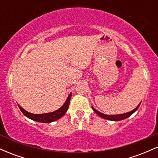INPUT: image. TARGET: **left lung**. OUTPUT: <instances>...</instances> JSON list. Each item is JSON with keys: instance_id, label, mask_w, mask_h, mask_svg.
I'll use <instances>...</instances> for the list:
<instances>
[{"instance_id": "1", "label": "left lung", "mask_w": 158, "mask_h": 158, "mask_svg": "<svg viewBox=\"0 0 158 158\" xmlns=\"http://www.w3.org/2000/svg\"><path fill=\"white\" fill-rule=\"evenodd\" d=\"M140 103H141V102H139V104L138 105V106L136 107L135 109L132 110L131 111L127 112V113H124V114H114V115H108V114H105L101 113V112H99V110L95 109L93 106H92V108H93V110H94V112H95L96 114H97L99 117H102V118H103V119H108V120H111V121H119V120H123V119L128 118V117H130L131 114H133L134 113H135L136 110L138 109L139 106H140Z\"/></svg>"}]
</instances>
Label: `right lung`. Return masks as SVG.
Instances as JSON below:
<instances>
[{"label": "right lung", "mask_w": 158, "mask_h": 158, "mask_svg": "<svg viewBox=\"0 0 158 158\" xmlns=\"http://www.w3.org/2000/svg\"><path fill=\"white\" fill-rule=\"evenodd\" d=\"M72 94L70 93L68 95V98H67L65 102L63 104V106L59 108V109L56 110H54L52 112H50V113H44V114H35L30 113V112L27 111L26 110H24L21 106H19L20 110H21V112L23 114V115L26 116L27 117H28L29 119H32V120L36 121V122L39 123H50L54 121L57 120V119H60L61 117H62L64 115L65 113L67 112V110L68 109L69 104H70V98H71Z\"/></svg>", "instance_id": "obj_1"}]
</instances>
